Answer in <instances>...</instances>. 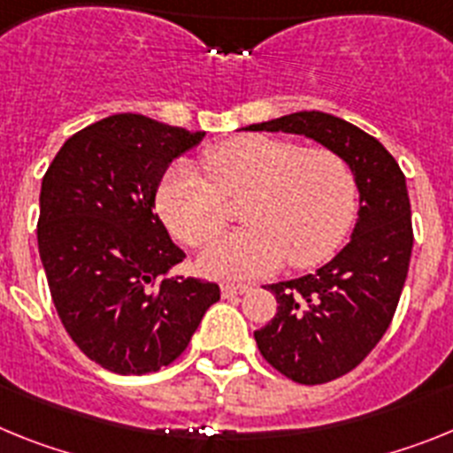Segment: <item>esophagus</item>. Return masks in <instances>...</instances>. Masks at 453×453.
<instances>
[{
  "label": "esophagus",
  "instance_id": "esophagus-1",
  "mask_svg": "<svg viewBox=\"0 0 453 453\" xmlns=\"http://www.w3.org/2000/svg\"><path fill=\"white\" fill-rule=\"evenodd\" d=\"M250 292L249 285H234V282H223L221 285V294L226 298H232V296H242V294Z\"/></svg>",
  "mask_w": 453,
  "mask_h": 453
}]
</instances>
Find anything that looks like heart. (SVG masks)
<instances>
[{
    "label": "heart",
    "instance_id": "obj_1",
    "mask_svg": "<svg viewBox=\"0 0 453 453\" xmlns=\"http://www.w3.org/2000/svg\"><path fill=\"white\" fill-rule=\"evenodd\" d=\"M211 184L191 164L166 173L157 210L168 230L188 246H204L226 226L221 198L246 194L242 230L204 250L198 266L210 278H257L289 259L312 266L340 246L356 211V180L328 148L246 134L204 155Z\"/></svg>",
    "mask_w": 453,
    "mask_h": 453
}]
</instances>
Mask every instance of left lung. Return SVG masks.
Listing matches in <instances>:
<instances>
[{
	"instance_id": "8db88e82",
	"label": "left lung",
	"mask_w": 453,
	"mask_h": 453,
	"mask_svg": "<svg viewBox=\"0 0 453 453\" xmlns=\"http://www.w3.org/2000/svg\"><path fill=\"white\" fill-rule=\"evenodd\" d=\"M249 132L301 134L349 164L360 194L351 242L314 273L275 282L278 312L255 330L259 353L301 385L335 380L369 356L390 328L412 253L406 178L383 143L324 111H296Z\"/></svg>"
}]
</instances>
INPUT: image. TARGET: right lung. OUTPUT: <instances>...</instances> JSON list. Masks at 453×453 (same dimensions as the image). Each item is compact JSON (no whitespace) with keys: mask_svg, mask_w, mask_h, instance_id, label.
<instances>
[{"mask_svg":"<svg viewBox=\"0 0 453 453\" xmlns=\"http://www.w3.org/2000/svg\"><path fill=\"white\" fill-rule=\"evenodd\" d=\"M204 132L116 113L73 134L41 187L38 253L63 328L104 369L141 376L191 342L216 282L171 275L187 255L155 214L171 161Z\"/></svg>","mask_w":453,"mask_h":453,"instance_id":"add662e5","label":"right lung"}]
</instances>
